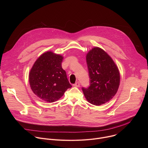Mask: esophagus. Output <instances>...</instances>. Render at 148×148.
<instances>
[{
    "label": "esophagus",
    "mask_w": 148,
    "mask_h": 148,
    "mask_svg": "<svg viewBox=\"0 0 148 148\" xmlns=\"http://www.w3.org/2000/svg\"><path fill=\"white\" fill-rule=\"evenodd\" d=\"M73 86H74V87H79L80 86V84H79V82L78 81H77V82H76L74 84Z\"/></svg>",
    "instance_id": "1"
}]
</instances>
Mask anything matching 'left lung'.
Here are the masks:
<instances>
[{"mask_svg": "<svg viewBox=\"0 0 148 148\" xmlns=\"http://www.w3.org/2000/svg\"><path fill=\"white\" fill-rule=\"evenodd\" d=\"M90 78V86L82 88L87 101L99 106L111 100L116 94L120 84L118 66L106 52L94 47L86 54Z\"/></svg>", "mask_w": 148, "mask_h": 148, "instance_id": "left-lung-1", "label": "left lung"}]
</instances>
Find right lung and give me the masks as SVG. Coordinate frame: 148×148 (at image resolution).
Returning a JSON list of instances; mask_svg holds the SVG:
<instances>
[{"label":"right lung","mask_w":148,"mask_h":148,"mask_svg":"<svg viewBox=\"0 0 148 148\" xmlns=\"http://www.w3.org/2000/svg\"><path fill=\"white\" fill-rule=\"evenodd\" d=\"M63 58L51 51H46L36 60L29 72L30 88L43 101L55 102L72 87L61 66Z\"/></svg>","instance_id":"1"}]
</instances>
